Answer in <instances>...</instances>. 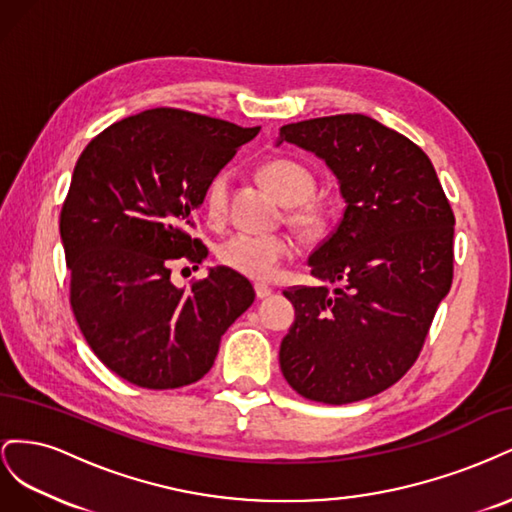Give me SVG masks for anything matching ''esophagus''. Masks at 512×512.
<instances>
[{
	"mask_svg": "<svg viewBox=\"0 0 512 512\" xmlns=\"http://www.w3.org/2000/svg\"><path fill=\"white\" fill-rule=\"evenodd\" d=\"M254 290H256V297H258V299H267V297H271V292H273V290H271L269 286H265V284H256Z\"/></svg>",
	"mask_w": 512,
	"mask_h": 512,
	"instance_id": "obj_1",
	"label": "esophagus"
}]
</instances>
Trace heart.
Wrapping results in <instances>:
<instances>
[{
  "label": "heart",
  "mask_w": 512,
  "mask_h": 512,
  "mask_svg": "<svg viewBox=\"0 0 512 512\" xmlns=\"http://www.w3.org/2000/svg\"><path fill=\"white\" fill-rule=\"evenodd\" d=\"M260 175L267 181L269 188L286 205H290L288 220L294 228L314 235V232H320L327 226V211H324L322 205L314 203V200H309L316 190V177L305 164L290 158H277L262 166ZM228 188L230 175L226 170L215 173L207 183L203 203L213 222H220L224 218L228 207ZM215 256H218L222 267L256 282H267L273 280L290 256V241L284 235L237 232V235L224 239L218 245Z\"/></svg>",
  "instance_id": "obj_1"
}]
</instances>
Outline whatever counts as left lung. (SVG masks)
Returning <instances> with one entry per match:
<instances>
[{
	"label": "left lung",
	"instance_id": "obj_1",
	"mask_svg": "<svg viewBox=\"0 0 512 512\" xmlns=\"http://www.w3.org/2000/svg\"><path fill=\"white\" fill-rule=\"evenodd\" d=\"M329 164L344 218L309 256L327 286L284 290L294 324L280 348L301 397L342 406L393 386L416 363L453 284L455 215L427 153L361 113L280 128Z\"/></svg>",
	"mask_w": 512,
	"mask_h": 512
}]
</instances>
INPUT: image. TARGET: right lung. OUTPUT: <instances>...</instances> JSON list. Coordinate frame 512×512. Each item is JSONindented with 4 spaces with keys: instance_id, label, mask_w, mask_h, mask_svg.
<instances>
[{
    "instance_id": "add662e5",
    "label": "right lung",
    "mask_w": 512,
    "mask_h": 512,
    "mask_svg": "<svg viewBox=\"0 0 512 512\" xmlns=\"http://www.w3.org/2000/svg\"><path fill=\"white\" fill-rule=\"evenodd\" d=\"M260 128L160 106L108 126L74 166L59 232L70 305L98 359L151 391L181 389L213 367L222 335L254 303L243 275L215 267L185 292L170 267L198 269L190 235L209 179Z\"/></svg>"
}]
</instances>
